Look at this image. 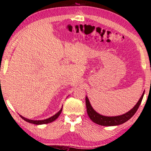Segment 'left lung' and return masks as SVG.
Instances as JSON below:
<instances>
[{
    "label": "left lung",
    "instance_id": "1",
    "mask_svg": "<svg viewBox=\"0 0 151 151\" xmlns=\"http://www.w3.org/2000/svg\"><path fill=\"white\" fill-rule=\"evenodd\" d=\"M144 94L145 92H143L139 101H138L136 105H135L131 111L127 112V113L122 114V115L116 116H106L99 114L98 112H96L93 109L90 103V102H89L88 97L86 96L85 101L86 106V111H87V114L89 118H90L94 123H96L99 125H102V126H116V125L123 124L125 122L129 121V120L136 113V112L138 109H139L140 103H141Z\"/></svg>",
    "mask_w": 151,
    "mask_h": 151
}]
</instances>
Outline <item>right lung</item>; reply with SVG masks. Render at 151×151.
<instances>
[{
    "label": "right lung",
    "mask_w": 151,
    "mask_h": 151,
    "mask_svg": "<svg viewBox=\"0 0 151 151\" xmlns=\"http://www.w3.org/2000/svg\"><path fill=\"white\" fill-rule=\"evenodd\" d=\"M62 109H63V107L61 108V109L59 111H58L57 114H55V115H53L52 116L50 117V118L47 119H45V120H40V121H34V120H30V119H28L24 118L21 115H20V116L21 117V118L24 120L25 121H27L28 122H30V123H32V124H48V123H50V122H52L54 121H55L56 119H57L58 116H59L60 114L61 113V112H62Z\"/></svg>",
    "instance_id": "right-lung-1"
}]
</instances>
